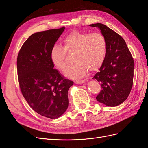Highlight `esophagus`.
<instances>
[{"instance_id":"obj_1","label":"esophagus","mask_w":148,"mask_h":148,"mask_svg":"<svg viewBox=\"0 0 148 148\" xmlns=\"http://www.w3.org/2000/svg\"><path fill=\"white\" fill-rule=\"evenodd\" d=\"M75 83L77 84H82V83H84L85 81L84 80H77V81L75 82Z\"/></svg>"}]
</instances>
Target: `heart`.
Instances as JSON below:
<instances>
[{"label": "heart", "mask_w": 148, "mask_h": 148, "mask_svg": "<svg viewBox=\"0 0 148 148\" xmlns=\"http://www.w3.org/2000/svg\"><path fill=\"white\" fill-rule=\"evenodd\" d=\"M63 48L54 45L50 52V59L53 65L64 71L68 62L66 53H73L75 63L65 71V76L70 78L78 79L86 74L88 70H97L104 63L107 41L101 33H86L73 31L64 38Z\"/></svg>", "instance_id": "heart-1"}]
</instances>
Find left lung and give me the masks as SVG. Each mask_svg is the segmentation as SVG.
Segmentation results:
<instances>
[{"label":"left lung","mask_w":148,"mask_h":148,"mask_svg":"<svg viewBox=\"0 0 148 148\" xmlns=\"http://www.w3.org/2000/svg\"><path fill=\"white\" fill-rule=\"evenodd\" d=\"M89 26L99 28L107 41L104 62L92 78L102 88L96 99L107 106H119L127 99L133 86V57L124 39L114 31L102 23Z\"/></svg>","instance_id":"8db88e82"}]
</instances>
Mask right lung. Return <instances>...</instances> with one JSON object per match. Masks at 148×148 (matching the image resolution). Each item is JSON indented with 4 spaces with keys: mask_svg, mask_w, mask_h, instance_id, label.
I'll use <instances>...</instances> for the list:
<instances>
[{
    "mask_svg": "<svg viewBox=\"0 0 148 148\" xmlns=\"http://www.w3.org/2000/svg\"><path fill=\"white\" fill-rule=\"evenodd\" d=\"M65 28L31 35L17 57L21 91L29 106L44 117H60L69 106L68 91L73 82L65 79L53 69L50 52Z\"/></svg>",
    "mask_w": 148,
    "mask_h": 148,
    "instance_id": "add662e5",
    "label": "right lung"
}]
</instances>
